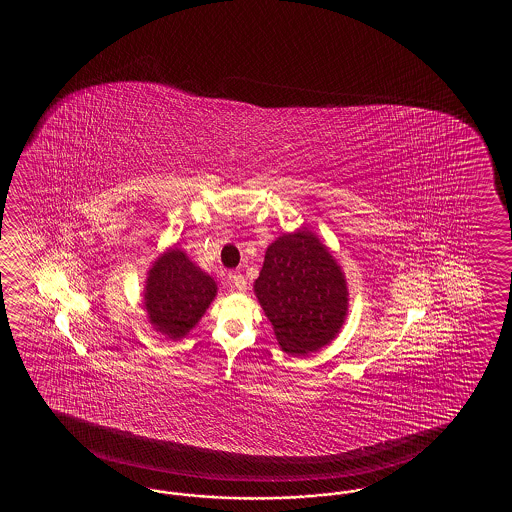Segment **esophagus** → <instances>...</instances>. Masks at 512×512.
Segmentation results:
<instances>
[{"instance_id":"1","label":"esophagus","mask_w":512,"mask_h":512,"mask_svg":"<svg viewBox=\"0 0 512 512\" xmlns=\"http://www.w3.org/2000/svg\"><path fill=\"white\" fill-rule=\"evenodd\" d=\"M229 278L232 285H234V289H238L241 293L247 289V280H245V276L241 272H230Z\"/></svg>"}]
</instances>
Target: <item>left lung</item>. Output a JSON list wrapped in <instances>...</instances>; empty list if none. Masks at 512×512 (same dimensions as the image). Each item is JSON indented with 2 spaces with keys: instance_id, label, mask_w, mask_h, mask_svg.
<instances>
[{
  "instance_id": "8db88e82",
  "label": "left lung",
  "mask_w": 512,
  "mask_h": 512,
  "mask_svg": "<svg viewBox=\"0 0 512 512\" xmlns=\"http://www.w3.org/2000/svg\"><path fill=\"white\" fill-rule=\"evenodd\" d=\"M254 293L280 348L294 357L324 348L348 315L344 272L307 229L283 234L267 247Z\"/></svg>"
}]
</instances>
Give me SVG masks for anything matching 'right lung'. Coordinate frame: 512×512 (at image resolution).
<instances>
[{"mask_svg":"<svg viewBox=\"0 0 512 512\" xmlns=\"http://www.w3.org/2000/svg\"><path fill=\"white\" fill-rule=\"evenodd\" d=\"M218 285L181 249H168L153 261L144 287V309L155 331L181 340L196 327Z\"/></svg>","mask_w":512,"mask_h":512,"instance_id":"right-lung-1","label":"right lung"}]
</instances>
